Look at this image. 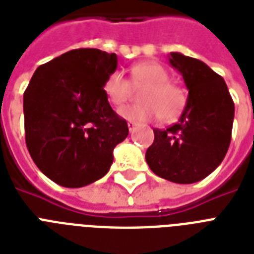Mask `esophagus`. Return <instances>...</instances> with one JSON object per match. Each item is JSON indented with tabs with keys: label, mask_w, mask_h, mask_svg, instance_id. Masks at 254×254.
Listing matches in <instances>:
<instances>
[{
	"label": "esophagus",
	"mask_w": 254,
	"mask_h": 254,
	"mask_svg": "<svg viewBox=\"0 0 254 254\" xmlns=\"http://www.w3.org/2000/svg\"><path fill=\"white\" fill-rule=\"evenodd\" d=\"M135 127H137V125H135L134 123H131V121H129V123H127V127H129V131H130V133H134V130H135Z\"/></svg>",
	"instance_id": "esophagus-1"
}]
</instances>
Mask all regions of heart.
<instances>
[{
    "label": "heart",
    "mask_w": 254,
    "mask_h": 254,
    "mask_svg": "<svg viewBox=\"0 0 254 254\" xmlns=\"http://www.w3.org/2000/svg\"><path fill=\"white\" fill-rule=\"evenodd\" d=\"M133 84L145 87L139 95L142 104L120 109V116L131 123H145L162 117L172 121L180 116L185 107L184 91L171 83L170 74L158 63H142L131 69V83L120 70H115L104 82V92L113 106L120 108L131 98Z\"/></svg>",
    "instance_id": "1"
}]
</instances>
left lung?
<instances>
[{
  "label": "left lung",
  "mask_w": 254,
  "mask_h": 254,
  "mask_svg": "<svg viewBox=\"0 0 254 254\" xmlns=\"http://www.w3.org/2000/svg\"><path fill=\"white\" fill-rule=\"evenodd\" d=\"M168 60L189 91L187 106L172 127L154 129L146 162L162 179L193 184L209 176L227 154L235 106L223 78L205 63L179 52H171Z\"/></svg>",
  "instance_id": "8db88e82"
}]
</instances>
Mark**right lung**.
Listing matches in <instances>:
<instances>
[{"label": "right lung", "instance_id": "add662e5", "mask_svg": "<svg viewBox=\"0 0 254 254\" xmlns=\"http://www.w3.org/2000/svg\"><path fill=\"white\" fill-rule=\"evenodd\" d=\"M116 53L73 49L41 65L23 95L26 145L45 176L65 188L102 179L129 134L104 92Z\"/></svg>", "mask_w": 254, "mask_h": 254}]
</instances>
